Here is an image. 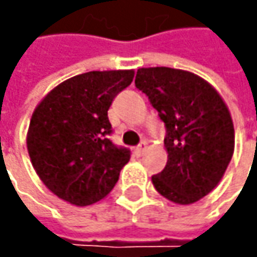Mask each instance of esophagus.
I'll use <instances>...</instances> for the list:
<instances>
[{
  "label": "esophagus",
  "instance_id": "1",
  "mask_svg": "<svg viewBox=\"0 0 257 257\" xmlns=\"http://www.w3.org/2000/svg\"><path fill=\"white\" fill-rule=\"evenodd\" d=\"M146 149H147V143H146V142H142V143L134 149V153H136V156H142V154L146 152Z\"/></svg>",
  "mask_w": 257,
  "mask_h": 257
}]
</instances>
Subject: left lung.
<instances>
[{"instance_id":"obj_1","label":"left lung","mask_w":257,"mask_h":257,"mask_svg":"<svg viewBox=\"0 0 257 257\" xmlns=\"http://www.w3.org/2000/svg\"><path fill=\"white\" fill-rule=\"evenodd\" d=\"M136 87L166 127L167 164L152 177L179 204L200 200L222 180L234 150V128L219 93L199 75L169 67L139 68Z\"/></svg>"}]
</instances>
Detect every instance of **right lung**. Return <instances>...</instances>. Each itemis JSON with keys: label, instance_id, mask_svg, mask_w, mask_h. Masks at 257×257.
Here are the masks:
<instances>
[{"label": "right lung", "instance_id": "right-lung-1", "mask_svg": "<svg viewBox=\"0 0 257 257\" xmlns=\"http://www.w3.org/2000/svg\"><path fill=\"white\" fill-rule=\"evenodd\" d=\"M133 77V70L75 75L37 105L27 149L38 177L60 199L88 206L113 190L130 150L108 139L113 130L107 111Z\"/></svg>", "mask_w": 257, "mask_h": 257}]
</instances>
